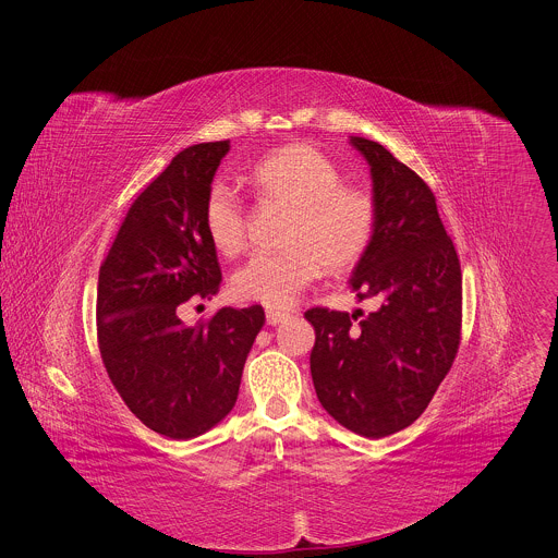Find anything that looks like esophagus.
<instances>
[{"mask_svg":"<svg viewBox=\"0 0 558 558\" xmlns=\"http://www.w3.org/2000/svg\"><path fill=\"white\" fill-rule=\"evenodd\" d=\"M289 317H291V315L284 313V311H274V308L267 311V324H269V326H278V324L287 322Z\"/></svg>","mask_w":558,"mask_h":558,"instance_id":"esophagus-1","label":"esophagus"}]
</instances>
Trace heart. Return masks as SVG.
Masks as SVG:
<instances>
[{
    "mask_svg": "<svg viewBox=\"0 0 558 558\" xmlns=\"http://www.w3.org/2000/svg\"><path fill=\"white\" fill-rule=\"evenodd\" d=\"M263 202L289 206L278 252L254 254L232 274V293L245 302L287 308L328 274L350 271L372 245L378 206L369 191L341 184L337 165L308 143H291L263 156L247 175ZM245 208L232 186L213 182L204 199V230L221 256L245 247Z\"/></svg>",
    "mask_w": 558,
    "mask_h": 558,
    "instance_id": "1",
    "label": "heart"
}]
</instances>
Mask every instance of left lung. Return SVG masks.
<instances>
[{
  "mask_svg": "<svg viewBox=\"0 0 558 558\" xmlns=\"http://www.w3.org/2000/svg\"><path fill=\"white\" fill-rule=\"evenodd\" d=\"M350 143L369 162L378 206L350 287L380 308L317 306L304 317L315 328L311 374L322 407L348 430L380 439L411 426L448 376L461 343L463 278L430 186L380 143Z\"/></svg>",
  "mask_w": 558,
  "mask_h": 558,
  "instance_id": "1",
  "label": "left lung"
}]
</instances>
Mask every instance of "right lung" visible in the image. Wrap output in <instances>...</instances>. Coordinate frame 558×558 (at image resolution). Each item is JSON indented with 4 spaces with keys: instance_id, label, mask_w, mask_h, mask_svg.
Returning <instances> with one entry per match:
<instances>
[{
    "instance_id": "add662e5",
    "label": "right lung",
    "mask_w": 558,
    "mask_h": 558,
    "mask_svg": "<svg viewBox=\"0 0 558 558\" xmlns=\"http://www.w3.org/2000/svg\"><path fill=\"white\" fill-rule=\"evenodd\" d=\"M230 141L173 156L132 202L99 267L97 343L125 407L154 433L186 441L234 407L245 359L265 324L263 306L219 308L184 326L186 302L219 291L217 250L204 199Z\"/></svg>"
}]
</instances>
